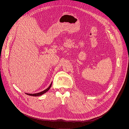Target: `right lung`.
<instances>
[{
	"label": "right lung",
	"mask_w": 129,
	"mask_h": 129,
	"mask_svg": "<svg viewBox=\"0 0 129 129\" xmlns=\"http://www.w3.org/2000/svg\"><path fill=\"white\" fill-rule=\"evenodd\" d=\"M51 85H52V82L51 83L50 86H49L47 89H46L45 90H43V91L40 92H39V93H34V94H29V93H26V94L27 95H30V96H40V95L43 94L44 93H46L47 91H48L49 90V89L50 88V87H51Z\"/></svg>",
	"instance_id": "right-lung-1"
}]
</instances>
